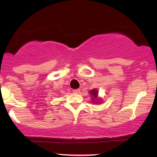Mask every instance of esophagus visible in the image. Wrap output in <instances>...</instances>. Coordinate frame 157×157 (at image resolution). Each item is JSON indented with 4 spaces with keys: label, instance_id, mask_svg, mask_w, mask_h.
Here are the masks:
<instances>
[{
    "label": "esophagus",
    "instance_id": "obj_1",
    "mask_svg": "<svg viewBox=\"0 0 157 157\" xmlns=\"http://www.w3.org/2000/svg\"><path fill=\"white\" fill-rule=\"evenodd\" d=\"M80 89H79L73 90V92L75 94H79V93H80Z\"/></svg>",
    "mask_w": 157,
    "mask_h": 157
}]
</instances>
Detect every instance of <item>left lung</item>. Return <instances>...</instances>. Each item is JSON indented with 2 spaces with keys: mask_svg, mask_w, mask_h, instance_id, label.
<instances>
[{
  "mask_svg": "<svg viewBox=\"0 0 157 157\" xmlns=\"http://www.w3.org/2000/svg\"><path fill=\"white\" fill-rule=\"evenodd\" d=\"M90 94H91L94 97L93 100H94V101H95V100H98V102H100V100H99V99H97V94H98V93H97V90H95V89L91 90V91H90ZM94 100H93V102H94Z\"/></svg>",
  "mask_w": 157,
  "mask_h": 157,
  "instance_id": "1",
  "label": "left lung"
}]
</instances>
